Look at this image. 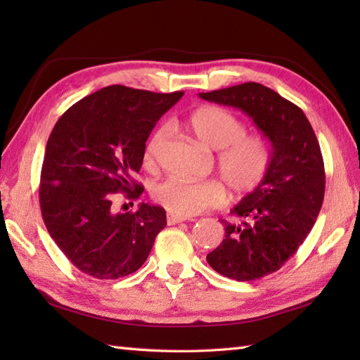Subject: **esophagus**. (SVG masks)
Wrapping results in <instances>:
<instances>
[{
	"instance_id": "1",
	"label": "esophagus",
	"mask_w": 360,
	"mask_h": 360,
	"mask_svg": "<svg viewBox=\"0 0 360 360\" xmlns=\"http://www.w3.org/2000/svg\"><path fill=\"white\" fill-rule=\"evenodd\" d=\"M188 218H186V217H178V215H172V213H168L167 215V223L168 224H179V223H182V221H187Z\"/></svg>"
}]
</instances>
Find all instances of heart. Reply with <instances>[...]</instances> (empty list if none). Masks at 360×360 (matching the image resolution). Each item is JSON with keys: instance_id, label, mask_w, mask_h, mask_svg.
<instances>
[{"instance_id": "obj_1", "label": "heart", "mask_w": 360, "mask_h": 360, "mask_svg": "<svg viewBox=\"0 0 360 360\" xmlns=\"http://www.w3.org/2000/svg\"><path fill=\"white\" fill-rule=\"evenodd\" d=\"M188 128L205 148L218 150L217 168L233 196L254 193L264 184L272 167V148L267 137L246 134L244 122L223 106L205 105L190 114ZM165 127L150 136L143 150L145 165H155L167 139ZM151 198L173 215L192 217L226 201V188L215 179L187 181L167 178L151 188Z\"/></svg>"}]
</instances>
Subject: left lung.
<instances>
[{"label": "left lung", "mask_w": 360, "mask_h": 360, "mask_svg": "<svg viewBox=\"0 0 360 360\" xmlns=\"http://www.w3.org/2000/svg\"><path fill=\"white\" fill-rule=\"evenodd\" d=\"M201 98L238 108L272 145L264 184L221 219L224 240L207 263L224 277L252 281L285 264L314 226L325 196L322 151L304 112L255 82L201 93Z\"/></svg>", "instance_id": "left-lung-1"}]
</instances>
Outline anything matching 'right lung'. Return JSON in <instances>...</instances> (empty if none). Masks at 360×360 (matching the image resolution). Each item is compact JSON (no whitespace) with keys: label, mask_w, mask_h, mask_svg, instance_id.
<instances>
[{"label":"right lung","mask_w":360,"mask_h":360,"mask_svg":"<svg viewBox=\"0 0 360 360\" xmlns=\"http://www.w3.org/2000/svg\"><path fill=\"white\" fill-rule=\"evenodd\" d=\"M182 94L111 85L57 120L44 151L40 209L52 240L79 271L116 280L147 259L167 226L165 210L142 202L136 212L116 213L112 196H141L133 174L142 167L145 142Z\"/></svg>","instance_id":"1"}]
</instances>
